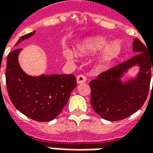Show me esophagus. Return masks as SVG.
I'll return each mask as SVG.
<instances>
[{
    "label": "esophagus",
    "mask_w": 153,
    "mask_h": 153,
    "mask_svg": "<svg viewBox=\"0 0 153 153\" xmlns=\"http://www.w3.org/2000/svg\"><path fill=\"white\" fill-rule=\"evenodd\" d=\"M87 78L83 74H79L77 76V83H83L86 82Z\"/></svg>",
    "instance_id": "obj_1"
}]
</instances>
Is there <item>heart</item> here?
Returning <instances> with one entry per match:
<instances>
[{
    "label": "heart",
    "mask_w": 153,
    "mask_h": 153,
    "mask_svg": "<svg viewBox=\"0 0 153 153\" xmlns=\"http://www.w3.org/2000/svg\"><path fill=\"white\" fill-rule=\"evenodd\" d=\"M108 43V40L104 37H92L83 41V42L78 46V52L80 55L95 53L103 49ZM106 47V46H105ZM121 53V46L117 41L113 42L107 46L102 52L100 54L97 58V64L101 66H104L110 64L111 61L116 59ZM67 57L71 56V54L67 52Z\"/></svg>",
    "instance_id": "b5f03b06"
}]
</instances>
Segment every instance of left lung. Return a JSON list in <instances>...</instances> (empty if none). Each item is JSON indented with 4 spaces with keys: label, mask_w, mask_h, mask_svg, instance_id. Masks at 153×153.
<instances>
[{
    "label": "left lung",
    "mask_w": 153,
    "mask_h": 153,
    "mask_svg": "<svg viewBox=\"0 0 153 153\" xmlns=\"http://www.w3.org/2000/svg\"><path fill=\"white\" fill-rule=\"evenodd\" d=\"M133 50L136 55L126 61L102 72L91 80V105L94 111L105 120L117 121L127 118L141 108L147 99L150 88L153 57L138 38H135ZM134 64H139L137 79L123 85L119 78ZM153 88V85H152Z\"/></svg>",
    "instance_id": "1"
}]
</instances>
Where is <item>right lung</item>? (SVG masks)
Listing matches in <instances>:
<instances>
[{"label":"right lung","instance_id":"obj_1","mask_svg":"<svg viewBox=\"0 0 153 153\" xmlns=\"http://www.w3.org/2000/svg\"><path fill=\"white\" fill-rule=\"evenodd\" d=\"M34 33L22 36L16 45ZM20 51L15 49L7 56L5 81L9 97L15 108L28 118L39 122L52 120L66 105L77 85L76 78L74 74L29 76L19 65Z\"/></svg>","mask_w":153,"mask_h":153}]
</instances>
